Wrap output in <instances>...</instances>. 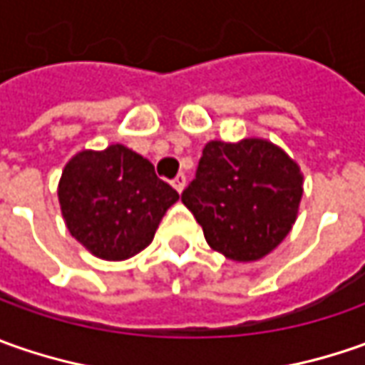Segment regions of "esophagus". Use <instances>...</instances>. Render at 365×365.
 I'll list each match as a JSON object with an SVG mask.
<instances>
[{
	"instance_id": "obj_1",
	"label": "esophagus",
	"mask_w": 365,
	"mask_h": 365,
	"mask_svg": "<svg viewBox=\"0 0 365 365\" xmlns=\"http://www.w3.org/2000/svg\"><path fill=\"white\" fill-rule=\"evenodd\" d=\"M173 187H175L178 192H182V190H185V187H187V176L185 175L176 176L175 180H173Z\"/></svg>"
}]
</instances>
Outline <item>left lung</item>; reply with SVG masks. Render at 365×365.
Returning a JSON list of instances; mask_svg holds the SVG:
<instances>
[{
	"instance_id": "obj_1",
	"label": "left lung",
	"mask_w": 365,
	"mask_h": 365,
	"mask_svg": "<svg viewBox=\"0 0 365 365\" xmlns=\"http://www.w3.org/2000/svg\"><path fill=\"white\" fill-rule=\"evenodd\" d=\"M302 197V176L278 146L247 138L209 142L182 203L205 240L225 258L254 262L290 232Z\"/></svg>"
}]
</instances>
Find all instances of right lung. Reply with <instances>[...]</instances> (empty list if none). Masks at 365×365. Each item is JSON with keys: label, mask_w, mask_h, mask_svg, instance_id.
I'll return each mask as SVG.
<instances>
[{"label": "right lung", "mask_w": 365, "mask_h": 365, "mask_svg": "<svg viewBox=\"0 0 365 365\" xmlns=\"http://www.w3.org/2000/svg\"><path fill=\"white\" fill-rule=\"evenodd\" d=\"M178 192L160 180L152 162L113 144L81 152L64 166L58 201L71 235L103 259H125L154 240Z\"/></svg>", "instance_id": "add662e5"}]
</instances>
